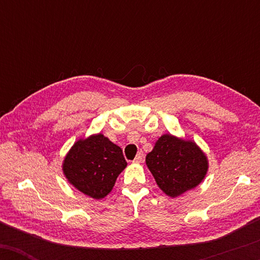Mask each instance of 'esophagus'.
Returning a JSON list of instances; mask_svg holds the SVG:
<instances>
[{
	"mask_svg": "<svg viewBox=\"0 0 260 260\" xmlns=\"http://www.w3.org/2000/svg\"><path fill=\"white\" fill-rule=\"evenodd\" d=\"M133 162L134 163H142V162H143V152H138Z\"/></svg>",
	"mask_w": 260,
	"mask_h": 260,
	"instance_id": "1",
	"label": "esophagus"
}]
</instances>
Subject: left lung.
I'll use <instances>...</instances> for the list:
<instances>
[{
    "mask_svg": "<svg viewBox=\"0 0 260 260\" xmlns=\"http://www.w3.org/2000/svg\"><path fill=\"white\" fill-rule=\"evenodd\" d=\"M145 162L157 186L172 198L197 187L208 170L207 157L201 149L194 142L173 135L159 137Z\"/></svg>",
    "mask_w": 260,
    "mask_h": 260,
    "instance_id": "left-lung-1",
    "label": "left lung"
}]
</instances>
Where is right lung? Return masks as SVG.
Wrapping results in <instances>:
<instances>
[{"mask_svg":"<svg viewBox=\"0 0 260 260\" xmlns=\"http://www.w3.org/2000/svg\"><path fill=\"white\" fill-rule=\"evenodd\" d=\"M125 167L122 149L98 134L74 143L63 159L62 170L70 183L81 193L103 199L112 190Z\"/></svg>","mask_w":260,"mask_h":260,"instance_id":"add662e5","label":"right lung"}]
</instances>
